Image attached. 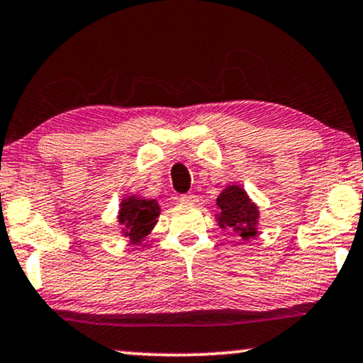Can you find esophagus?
I'll return each instance as SVG.
<instances>
[{"mask_svg": "<svg viewBox=\"0 0 363 363\" xmlns=\"http://www.w3.org/2000/svg\"><path fill=\"white\" fill-rule=\"evenodd\" d=\"M196 195L195 194H185V195H182L180 196V202L182 203H196Z\"/></svg>", "mask_w": 363, "mask_h": 363, "instance_id": "1", "label": "esophagus"}]
</instances>
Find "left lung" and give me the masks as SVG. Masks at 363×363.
Returning a JSON list of instances; mask_svg holds the SVG:
<instances>
[{
  "instance_id": "left-lung-1",
  "label": "left lung",
  "mask_w": 363,
  "mask_h": 363,
  "mask_svg": "<svg viewBox=\"0 0 363 363\" xmlns=\"http://www.w3.org/2000/svg\"><path fill=\"white\" fill-rule=\"evenodd\" d=\"M217 207L220 208V220L222 227H234L240 232L242 239L256 235V223H257V208L256 205L250 203L249 196L239 186H229L223 190L217 199Z\"/></svg>"
}]
</instances>
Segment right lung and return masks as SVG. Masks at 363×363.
I'll use <instances>...</instances> for the list:
<instances>
[{
    "mask_svg": "<svg viewBox=\"0 0 363 363\" xmlns=\"http://www.w3.org/2000/svg\"><path fill=\"white\" fill-rule=\"evenodd\" d=\"M158 216L160 205L155 200H140L136 196H131L121 205L119 222L124 227V235L133 244H136L153 229Z\"/></svg>",
    "mask_w": 363,
    "mask_h": 363,
    "instance_id": "add662e5",
    "label": "right lung"
}]
</instances>
